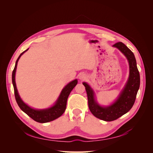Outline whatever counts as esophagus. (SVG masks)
I'll list each match as a JSON object with an SVG mask.
<instances>
[{
    "mask_svg": "<svg viewBox=\"0 0 153 153\" xmlns=\"http://www.w3.org/2000/svg\"><path fill=\"white\" fill-rule=\"evenodd\" d=\"M85 78H86V76H85V74H84V73H81V74H79V79L80 80H84V79H85Z\"/></svg>",
    "mask_w": 153,
    "mask_h": 153,
    "instance_id": "obj_1",
    "label": "esophagus"
}]
</instances>
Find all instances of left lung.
Segmentation results:
<instances>
[{"label":"left lung","mask_w":153,"mask_h":153,"mask_svg":"<svg viewBox=\"0 0 153 153\" xmlns=\"http://www.w3.org/2000/svg\"><path fill=\"white\" fill-rule=\"evenodd\" d=\"M112 46L117 48L125 55L130 69L129 77L117 99L108 106H102L96 100L95 92L91 87L85 82L82 83L85 87L88 105L91 113L95 117L106 122L117 120L132 108L140 85V73L133 53L122 42L117 43Z\"/></svg>","instance_id":"8db88e82"}]
</instances>
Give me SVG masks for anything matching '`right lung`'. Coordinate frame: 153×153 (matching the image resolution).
Here are the masks:
<instances>
[{"instance_id":"right-lung-1","label":"right lung","mask_w":153,"mask_h":153,"mask_svg":"<svg viewBox=\"0 0 153 153\" xmlns=\"http://www.w3.org/2000/svg\"><path fill=\"white\" fill-rule=\"evenodd\" d=\"M28 48L25 51H24L22 53H21L20 55L19 56L17 61L15 62L14 69L12 72V84L14 89L15 99L20 109L23 112H25V113L27 114L30 117L34 120L35 121L42 123L51 122L53 120H54L55 119L59 118L64 114V112L65 111L66 108L68 98L72 90L73 89L74 87L77 85V79H75L74 81L70 82L63 88L59 95L58 98L56 100L53 106L44 109H35L30 107L21 99L19 92L17 91V86H16L15 83V73L16 69H17L18 61L22 55L24 53H25L27 51H28Z\"/></svg>"}]
</instances>
